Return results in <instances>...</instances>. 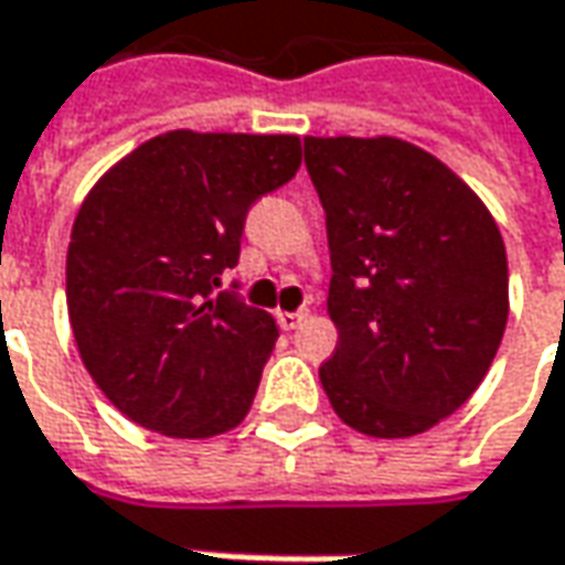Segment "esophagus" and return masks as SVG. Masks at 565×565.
Instances as JSON below:
<instances>
[{
  "label": "esophagus",
  "instance_id": "34e87169",
  "mask_svg": "<svg viewBox=\"0 0 565 565\" xmlns=\"http://www.w3.org/2000/svg\"><path fill=\"white\" fill-rule=\"evenodd\" d=\"M305 320H308V308L279 310V313H276V323H279L282 329H298Z\"/></svg>",
  "mask_w": 565,
  "mask_h": 565
}]
</instances>
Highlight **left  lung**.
Masks as SVG:
<instances>
[{
  "mask_svg": "<svg viewBox=\"0 0 565 565\" xmlns=\"http://www.w3.org/2000/svg\"><path fill=\"white\" fill-rule=\"evenodd\" d=\"M305 164L327 211L339 348L320 382L332 411L373 438L426 433L479 388L503 339L498 223L401 139L305 136Z\"/></svg>",
  "mask_w": 565,
  "mask_h": 565,
  "instance_id": "1",
  "label": "left lung"
}]
</instances>
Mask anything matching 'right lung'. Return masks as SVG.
I'll list each match as a JSON object with an SVG mask.
<instances>
[{
	"label": "right lung",
	"instance_id": "add662e5",
	"mask_svg": "<svg viewBox=\"0 0 565 565\" xmlns=\"http://www.w3.org/2000/svg\"><path fill=\"white\" fill-rule=\"evenodd\" d=\"M301 168L298 136L161 132L108 170L67 245V313L89 376L132 423L170 438L238 426L279 339L221 289L248 207Z\"/></svg>",
	"mask_w": 565,
	"mask_h": 565
}]
</instances>
